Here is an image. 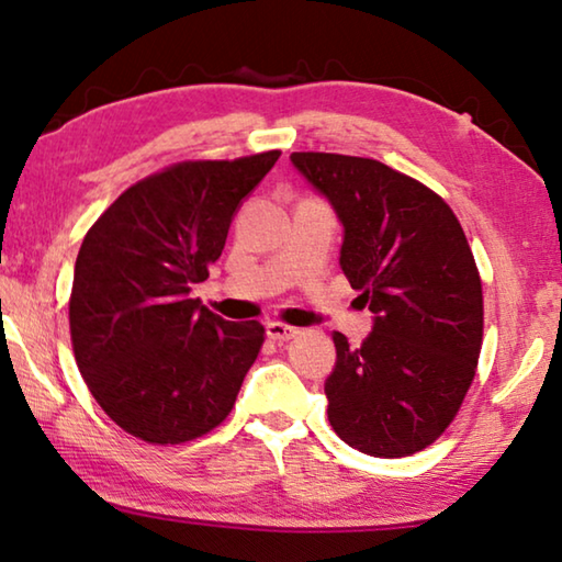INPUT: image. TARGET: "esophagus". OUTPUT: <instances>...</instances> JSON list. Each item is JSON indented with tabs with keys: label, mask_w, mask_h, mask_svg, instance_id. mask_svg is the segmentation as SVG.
I'll use <instances>...</instances> for the list:
<instances>
[{
	"label": "esophagus",
	"mask_w": 562,
	"mask_h": 562,
	"mask_svg": "<svg viewBox=\"0 0 562 562\" xmlns=\"http://www.w3.org/2000/svg\"><path fill=\"white\" fill-rule=\"evenodd\" d=\"M300 335L297 327L284 325V322H268V337L274 341H290Z\"/></svg>",
	"instance_id": "34e87169"
}]
</instances>
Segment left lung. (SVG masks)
<instances>
[{
  "instance_id": "obj_1",
  "label": "left lung",
  "mask_w": 562,
  "mask_h": 562,
  "mask_svg": "<svg viewBox=\"0 0 562 562\" xmlns=\"http://www.w3.org/2000/svg\"><path fill=\"white\" fill-rule=\"evenodd\" d=\"M335 205L339 265L374 312L361 347L335 331L327 416L351 449L402 459L431 446L459 414L483 345V290L449 203L374 158L292 154Z\"/></svg>"
}]
</instances>
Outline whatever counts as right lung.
I'll use <instances>...</instances> for the list:
<instances>
[{
    "mask_svg": "<svg viewBox=\"0 0 562 562\" xmlns=\"http://www.w3.org/2000/svg\"><path fill=\"white\" fill-rule=\"evenodd\" d=\"M278 158L180 160L123 190L83 237L69 297L74 357L106 416L140 441L188 443L233 412L265 327L217 317L190 290Z\"/></svg>",
    "mask_w": 562,
    "mask_h": 562,
    "instance_id": "1",
    "label": "right lung"
}]
</instances>
